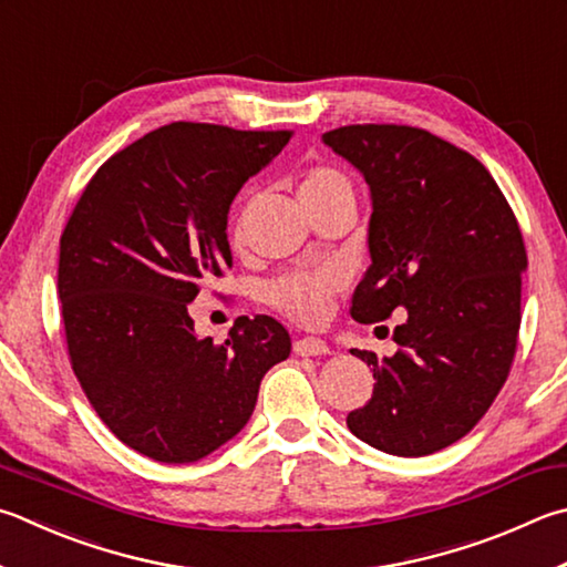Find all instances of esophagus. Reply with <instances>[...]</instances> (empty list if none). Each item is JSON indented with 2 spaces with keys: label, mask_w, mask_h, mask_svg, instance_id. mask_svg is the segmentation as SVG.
<instances>
[{
  "label": "esophagus",
  "mask_w": 567,
  "mask_h": 567,
  "mask_svg": "<svg viewBox=\"0 0 567 567\" xmlns=\"http://www.w3.org/2000/svg\"><path fill=\"white\" fill-rule=\"evenodd\" d=\"M295 354L297 357H324L329 354V347L317 337H305L295 342Z\"/></svg>",
  "instance_id": "obj_1"
}]
</instances>
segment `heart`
<instances>
[{
	"instance_id": "b5f03b06",
	"label": "heart",
	"mask_w": 567,
	"mask_h": 567,
	"mask_svg": "<svg viewBox=\"0 0 567 567\" xmlns=\"http://www.w3.org/2000/svg\"><path fill=\"white\" fill-rule=\"evenodd\" d=\"M354 200V185L342 171L332 166H312L300 181V200ZM235 235L240 238V223L235 225ZM342 285V272L337 267H317V270H297L277 277L267 285V302L297 322H317L324 315L329 297Z\"/></svg>"
}]
</instances>
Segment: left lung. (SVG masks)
<instances>
[{"instance_id":"left-lung-1","label":"left lung","mask_w":567,"mask_h":567,"mask_svg":"<svg viewBox=\"0 0 567 567\" xmlns=\"http://www.w3.org/2000/svg\"><path fill=\"white\" fill-rule=\"evenodd\" d=\"M322 143L372 198V265L352 317L372 324L406 310L394 357L352 349L377 384L347 426L384 454L429 456L466 436L508 377L528 267L518 220L483 163L429 131L364 123Z\"/></svg>"}]
</instances>
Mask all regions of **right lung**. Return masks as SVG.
Here are the masks:
<instances>
[{
	"instance_id": "obj_1",
	"label": "right lung",
	"mask_w": 567,
	"mask_h": 567,
	"mask_svg": "<svg viewBox=\"0 0 567 567\" xmlns=\"http://www.w3.org/2000/svg\"><path fill=\"white\" fill-rule=\"evenodd\" d=\"M290 131L168 123L111 156L61 235L59 300L74 374L123 444L193 463L248 424L290 334L267 315L198 337L188 305L233 267L228 213Z\"/></svg>"
}]
</instances>
